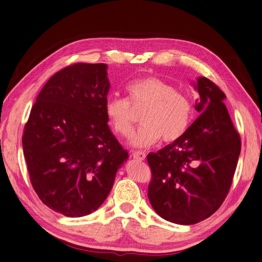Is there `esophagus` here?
<instances>
[{
	"mask_svg": "<svg viewBox=\"0 0 262 262\" xmlns=\"http://www.w3.org/2000/svg\"><path fill=\"white\" fill-rule=\"evenodd\" d=\"M132 156L137 161H145L146 159V155L145 153H143V151H133Z\"/></svg>",
	"mask_w": 262,
	"mask_h": 262,
	"instance_id": "obj_1",
	"label": "esophagus"
}]
</instances>
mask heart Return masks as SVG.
<instances>
[{"label": "heart", "mask_w": 262, "mask_h": 262, "mask_svg": "<svg viewBox=\"0 0 262 262\" xmlns=\"http://www.w3.org/2000/svg\"><path fill=\"white\" fill-rule=\"evenodd\" d=\"M127 100L108 98L105 114L118 136L127 138L134 132L132 109H144L143 125L134 135L136 147H148L162 139L171 144L184 135L191 123L192 102L174 86L155 76L134 79L126 86Z\"/></svg>", "instance_id": "1"}]
</instances>
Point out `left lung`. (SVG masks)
I'll use <instances>...</instances> for the list:
<instances>
[{
    "instance_id": "obj_1",
    "label": "left lung",
    "mask_w": 262,
    "mask_h": 262,
    "mask_svg": "<svg viewBox=\"0 0 262 262\" xmlns=\"http://www.w3.org/2000/svg\"><path fill=\"white\" fill-rule=\"evenodd\" d=\"M195 88L200 116L179 141L147 155L151 206L165 220L185 226L205 220L220 208L241 150L223 91L204 77Z\"/></svg>"
}]
</instances>
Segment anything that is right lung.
I'll list each match as a JSON object with an SVG mask.
<instances>
[{"label":"right lung","instance_id":"right-lung-1","mask_svg":"<svg viewBox=\"0 0 262 262\" xmlns=\"http://www.w3.org/2000/svg\"><path fill=\"white\" fill-rule=\"evenodd\" d=\"M107 64H70L41 89L24 126L30 181L40 200L70 217L93 213L128 159L108 127Z\"/></svg>","mask_w":262,"mask_h":262}]
</instances>
